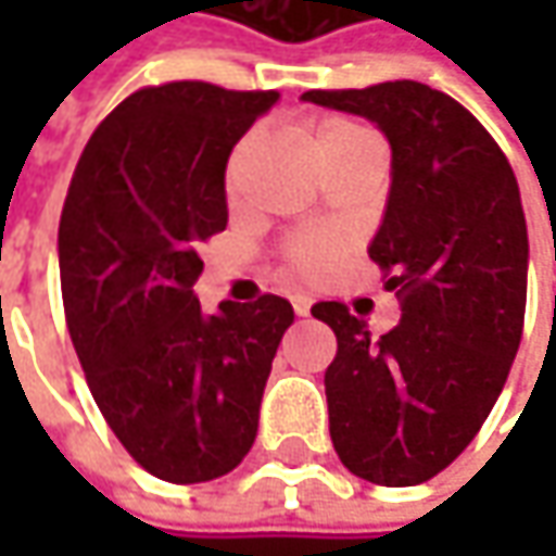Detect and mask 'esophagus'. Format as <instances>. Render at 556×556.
Wrapping results in <instances>:
<instances>
[{"label": "esophagus", "mask_w": 556, "mask_h": 556, "mask_svg": "<svg viewBox=\"0 0 556 556\" xmlns=\"http://www.w3.org/2000/svg\"><path fill=\"white\" fill-rule=\"evenodd\" d=\"M309 309H312L309 296L296 293V296H293V312H296V315H309Z\"/></svg>", "instance_id": "1"}]
</instances>
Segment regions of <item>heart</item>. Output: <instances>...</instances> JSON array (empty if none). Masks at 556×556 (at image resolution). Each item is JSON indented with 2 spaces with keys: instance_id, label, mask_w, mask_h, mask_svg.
Here are the masks:
<instances>
[{
  "instance_id": "b5f03b06",
  "label": "heart",
  "mask_w": 556,
  "mask_h": 556,
  "mask_svg": "<svg viewBox=\"0 0 556 556\" xmlns=\"http://www.w3.org/2000/svg\"><path fill=\"white\" fill-rule=\"evenodd\" d=\"M365 136H374V132L365 129L362 123H355V119L325 117L312 126V148L325 161L337 148H346V144L365 139ZM231 169H235V163H231ZM343 250H346V241H343L340 231L312 228V231H300V235L288 238V244H285V263L300 278H321V275H328L337 266V260L343 256Z\"/></svg>"
}]
</instances>
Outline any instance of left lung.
<instances>
[{
	"mask_svg": "<svg viewBox=\"0 0 556 556\" xmlns=\"http://www.w3.org/2000/svg\"><path fill=\"white\" fill-rule=\"evenodd\" d=\"M303 98L368 117L393 148L368 256L402 318L374 340L343 303H315L312 315L337 337L325 393L343 467L417 485L473 442L520 350L529 238L517 176L480 119L415 79Z\"/></svg>",
	"mask_w": 556,
	"mask_h": 556,
	"instance_id": "1",
	"label": "left lung"
}]
</instances>
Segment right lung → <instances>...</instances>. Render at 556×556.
Returning a JSON list of instances; mask_svg holds the SVG:
<instances>
[{
    "label": "right lung",
    "instance_id": "add662e5",
    "mask_svg": "<svg viewBox=\"0 0 556 556\" xmlns=\"http://www.w3.org/2000/svg\"><path fill=\"white\" fill-rule=\"evenodd\" d=\"M275 101L201 79L144 86L98 123L67 188V331L108 427L157 480H216L244 460L293 325L285 296L203 315L191 290L198 250L228 225V154Z\"/></svg>",
    "mask_w": 556,
    "mask_h": 556
}]
</instances>
